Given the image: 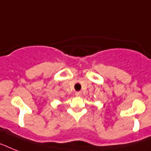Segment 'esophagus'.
Returning a JSON list of instances; mask_svg holds the SVG:
<instances>
[{"label": "esophagus", "instance_id": "obj_1", "mask_svg": "<svg viewBox=\"0 0 151 151\" xmlns=\"http://www.w3.org/2000/svg\"><path fill=\"white\" fill-rule=\"evenodd\" d=\"M81 95H82L81 91H77V92L75 93V95H76V96H78V97L81 96Z\"/></svg>", "mask_w": 151, "mask_h": 151}]
</instances>
